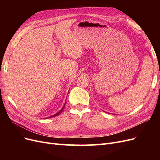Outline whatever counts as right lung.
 <instances>
[{"mask_svg": "<svg viewBox=\"0 0 160 160\" xmlns=\"http://www.w3.org/2000/svg\"><path fill=\"white\" fill-rule=\"evenodd\" d=\"M65 105H64V106H63V108H62L59 111V112H58V113H57L56 114H55V115H52V116H51V117H49V118H52V117H55V116H57V115H59L61 112H62V110H63V109H64V108H65ZM47 119V118H46Z\"/></svg>", "mask_w": 160, "mask_h": 160, "instance_id": "obj_1", "label": "right lung"}]
</instances>
